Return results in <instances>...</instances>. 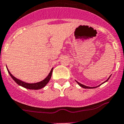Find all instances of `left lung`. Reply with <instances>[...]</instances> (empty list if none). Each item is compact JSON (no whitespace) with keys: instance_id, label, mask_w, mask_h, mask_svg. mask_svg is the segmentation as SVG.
I'll return each mask as SVG.
<instances>
[{"instance_id":"8db88e82","label":"left lung","mask_w":124,"mask_h":124,"mask_svg":"<svg viewBox=\"0 0 124 124\" xmlns=\"http://www.w3.org/2000/svg\"><path fill=\"white\" fill-rule=\"evenodd\" d=\"M110 77V76L109 77H108V79L106 81V82H107V81H108V80L109 79V78ZM76 82H77V83H78V85H79L80 86H81V87H83V88H85V89H93V88H95V87H98V86H100L101 85H102V84H103V83H102V84H101L100 85H99V86H97V87H89V86H85V85H82V84H81V83H78V82H77V81H76Z\"/></svg>"}]
</instances>
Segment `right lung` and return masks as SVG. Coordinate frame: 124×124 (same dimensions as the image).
Wrapping results in <instances>:
<instances>
[{
  "label": "right lung",
  "instance_id": "right-lung-1",
  "mask_svg": "<svg viewBox=\"0 0 124 124\" xmlns=\"http://www.w3.org/2000/svg\"><path fill=\"white\" fill-rule=\"evenodd\" d=\"M53 68H52V69L51 70V71L50 72L49 74L48 75V76H47V77H46L44 80H43L42 81H41V82H38V83H25V82H22V81L20 80L17 79V78H16L15 77H14V76L11 74V72L9 71L8 68H7L9 74V75L11 76V77H12V79H13L14 80L15 82H16V83L18 85L23 86V87H25V88L29 89H35V90L40 89L42 88V87H44V86L48 83L49 80H50L51 77H52V72H53Z\"/></svg>",
  "mask_w": 124,
  "mask_h": 124
}]
</instances>
